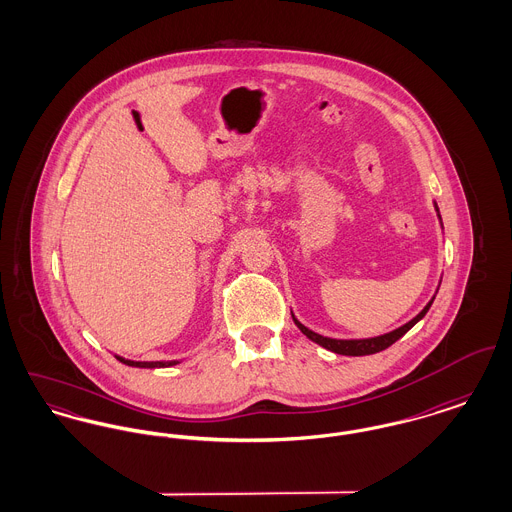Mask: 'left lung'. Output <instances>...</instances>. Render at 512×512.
<instances>
[{
  "label": "left lung",
  "instance_id": "1",
  "mask_svg": "<svg viewBox=\"0 0 512 512\" xmlns=\"http://www.w3.org/2000/svg\"><path fill=\"white\" fill-rule=\"evenodd\" d=\"M436 205V203H434ZM436 211H438V219L441 222V215H439L438 205H436ZM434 299H436V295L428 301V305L413 318V320H409L407 324H403L401 328H397V330H393V332H388V334H384V336H376V338H366V340H334V338H326V336H320L317 332H313V330H309L307 326H303L295 315L292 313L293 322H295V326L309 338L311 341H315L318 345H322L324 349H328V351H332V353H338V355H349V357H363V355H372V353H380V351H384V349H388L391 343H395V341L399 340L401 336H405L411 328H413L414 324L420 320V318H424V315L428 313V309L432 307V303H434Z\"/></svg>",
  "mask_w": 512,
  "mask_h": 512
}]
</instances>
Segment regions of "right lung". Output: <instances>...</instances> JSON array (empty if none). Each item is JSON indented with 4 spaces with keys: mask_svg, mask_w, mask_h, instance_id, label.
I'll use <instances>...</instances> for the list:
<instances>
[{
    "mask_svg": "<svg viewBox=\"0 0 512 512\" xmlns=\"http://www.w3.org/2000/svg\"><path fill=\"white\" fill-rule=\"evenodd\" d=\"M121 363L128 366H136V368H167V366L178 365V361H130L115 355Z\"/></svg>",
    "mask_w": 512,
    "mask_h": 512,
    "instance_id": "1",
    "label": "right lung"
}]
</instances>
